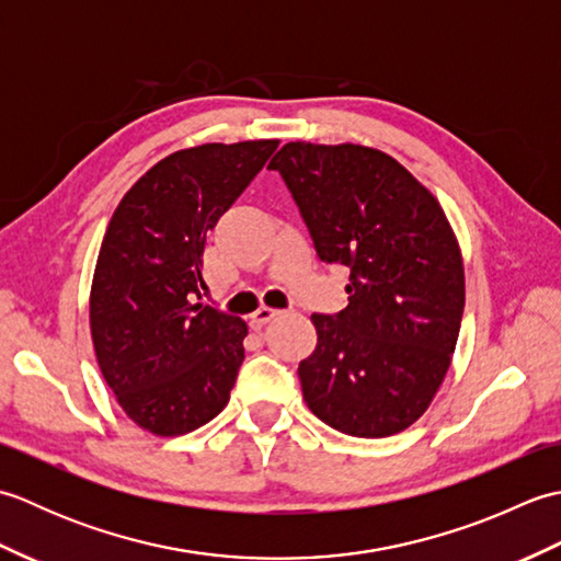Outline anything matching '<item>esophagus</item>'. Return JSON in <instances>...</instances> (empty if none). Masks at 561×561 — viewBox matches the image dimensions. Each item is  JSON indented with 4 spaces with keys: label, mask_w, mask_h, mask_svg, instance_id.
<instances>
[{
    "label": "esophagus",
    "mask_w": 561,
    "mask_h": 561,
    "mask_svg": "<svg viewBox=\"0 0 561 561\" xmlns=\"http://www.w3.org/2000/svg\"><path fill=\"white\" fill-rule=\"evenodd\" d=\"M274 316H279V311H274V308H267V306H260L253 313V325H265Z\"/></svg>",
    "instance_id": "esophagus-1"
}]
</instances>
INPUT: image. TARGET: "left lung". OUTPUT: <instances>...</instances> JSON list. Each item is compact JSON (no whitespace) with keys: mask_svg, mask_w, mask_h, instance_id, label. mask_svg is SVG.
Wrapping results in <instances>:
<instances>
[{"mask_svg":"<svg viewBox=\"0 0 561 561\" xmlns=\"http://www.w3.org/2000/svg\"><path fill=\"white\" fill-rule=\"evenodd\" d=\"M267 169L287 183L318 257L350 267L347 308L311 316L306 404L350 436L404 432L444 383L462 320V255L444 209L371 147L289 141Z\"/></svg>","mask_w":561,"mask_h":561,"instance_id":"left-lung-1","label":"left lung"}]
</instances>
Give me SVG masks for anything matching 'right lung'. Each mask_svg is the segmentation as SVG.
Listing matches in <instances>:
<instances>
[{
	"label": "right lung",
	"mask_w": 561,
	"mask_h": 561,
	"mask_svg": "<svg viewBox=\"0 0 561 561\" xmlns=\"http://www.w3.org/2000/svg\"><path fill=\"white\" fill-rule=\"evenodd\" d=\"M277 139L171 153L113 211L91 284V340L125 414L157 436L214 420L231 398L248 325L199 304L202 253Z\"/></svg>",
	"instance_id": "right-lung-1"
}]
</instances>
